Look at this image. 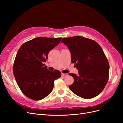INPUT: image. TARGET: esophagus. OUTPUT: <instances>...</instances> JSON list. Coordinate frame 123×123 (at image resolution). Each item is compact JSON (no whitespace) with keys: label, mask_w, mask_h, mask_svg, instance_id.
<instances>
[{"label":"esophagus","mask_w":123,"mask_h":123,"mask_svg":"<svg viewBox=\"0 0 123 123\" xmlns=\"http://www.w3.org/2000/svg\"><path fill=\"white\" fill-rule=\"evenodd\" d=\"M62 76H64V77H65V76H67L68 75V74H66V73H62Z\"/></svg>","instance_id":"1"}]
</instances>
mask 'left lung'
<instances>
[{
  "label": "left lung",
  "mask_w": 123,
  "mask_h": 123,
  "mask_svg": "<svg viewBox=\"0 0 123 123\" xmlns=\"http://www.w3.org/2000/svg\"><path fill=\"white\" fill-rule=\"evenodd\" d=\"M79 74L69 73L74 83L70 90L80 97L90 99L100 94L108 80L109 65L102 48L95 41L76 36L62 38ZM75 66V67H76Z\"/></svg>",
  "instance_id": "8db88e82"
}]
</instances>
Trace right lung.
Wrapping results in <instances>:
<instances>
[{"mask_svg": "<svg viewBox=\"0 0 123 123\" xmlns=\"http://www.w3.org/2000/svg\"><path fill=\"white\" fill-rule=\"evenodd\" d=\"M62 38L38 37L24 43L18 50L13 74L21 91L28 98L35 100L46 98L53 90L54 80L61 76L59 71H51L43 63Z\"/></svg>", "mask_w": 123, "mask_h": 123, "instance_id": "1", "label": "right lung"}]
</instances>
